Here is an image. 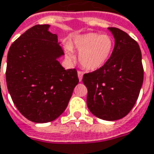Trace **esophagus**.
Instances as JSON below:
<instances>
[{
    "instance_id": "esophagus-1",
    "label": "esophagus",
    "mask_w": 154,
    "mask_h": 154,
    "mask_svg": "<svg viewBox=\"0 0 154 154\" xmlns=\"http://www.w3.org/2000/svg\"><path fill=\"white\" fill-rule=\"evenodd\" d=\"M77 76H78V78H79V81L82 80V77H83V73L82 72H77Z\"/></svg>"
}]
</instances>
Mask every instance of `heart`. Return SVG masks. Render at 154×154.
<instances>
[{"label": "heart", "instance_id": "1", "mask_svg": "<svg viewBox=\"0 0 154 154\" xmlns=\"http://www.w3.org/2000/svg\"><path fill=\"white\" fill-rule=\"evenodd\" d=\"M72 49L79 53L78 61L86 70L95 71L103 66L109 59L113 49V41L107 34L88 32L77 36L71 47H66V57L73 62L75 56Z\"/></svg>", "mask_w": 154, "mask_h": 154}]
</instances>
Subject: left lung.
Returning <instances> with one entry per match:
<instances>
[{
	"mask_svg": "<svg viewBox=\"0 0 154 154\" xmlns=\"http://www.w3.org/2000/svg\"><path fill=\"white\" fill-rule=\"evenodd\" d=\"M114 49L106 64L83 75L88 88L87 105L97 118L115 121L128 114L143 82L142 53L136 41L120 29L108 27Z\"/></svg>",
	"mask_w": 154,
	"mask_h": 154,
	"instance_id": "obj_1",
	"label": "left lung"
}]
</instances>
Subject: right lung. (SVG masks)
Here are the masks:
<instances>
[{
  "mask_svg": "<svg viewBox=\"0 0 154 154\" xmlns=\"http://www.w3.org/2000/svg\"><path fill=\"white\" fill-rule=\"evenodd\" d=\"M50 25H36L18 37L7 55L6 85L14 104L36 123L51 122L65 111L79 82L76 69L65 70L64 52Z\"/></svg>",
  "mask_w": 154,
  "mask_h": 154,
  "instance_id": "right-lung-1",
  "label": "right lung"
}]
</instances>
